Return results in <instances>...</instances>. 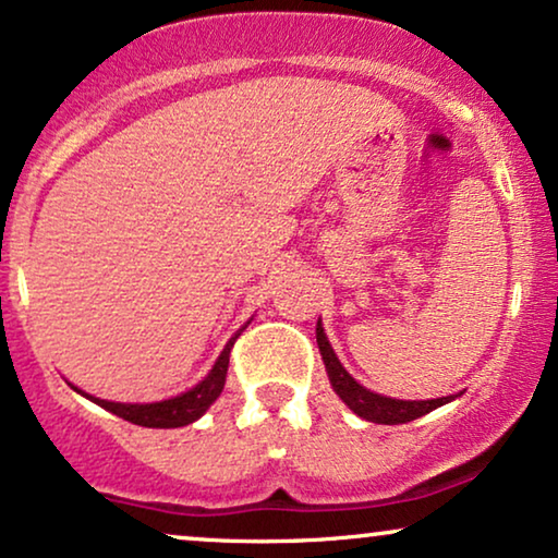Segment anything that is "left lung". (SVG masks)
Wrapping results in <instances>:
<instances>
[{
	"instance_id": "8db88e82",
	"label": "left lung",
	"mask_w": 558,
	"mask_h": 558,
	"mask_svg": "<svg viewBox=\"0 0 558 558\" xmlns=\"http://www.w3.org/2000/svg\"><path fill=\"white\" fill-rule=\"evenodd\" d=\"M316 341H318V349H322L326 373H329V380L333 385V390H337V396L365 421L396 426V423H408V421L421 418V415H426L434 411V408H439L451 400V396L436 398V400H396V398L377 396V392H369L367 388H362V385L356 383L344 367H341V362L337 360V354H333L329 339H326V333L322 329V322L316 326Z\"/></svg>"
}]
</instances>
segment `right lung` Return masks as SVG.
I'll return each mask as SVG.
<instances>
[{
	"instance_id": "right-lung-1",
	"label": "right lung",
	"mask_w": 558,
	"mask_h": 558,
	"mask_svg": "<svg viewBox=\"0 0 558 558\" xmlns=\"http://www.w3.org/2000/svg\"><path fill=\"white\" fill-rule=\"evenodd\" d=\"M234 341H236V337L225 347V352H221V356L217 360V365H214L211 373L206 375L204 380L196 385V388H191L189 392H183V396H178V398L160 400V403L130 405V403H111V400L92 398V396H86V392H81V390L78 392H81V396L92 398L96 405L107 408L109 413L119 415V418L135 423V426H147V428L189 426V423L202 418V415L206 413V408H209L214 400L219 398L221 388H225L229 354H232Z\"/></svg>"
}]
</instances>
